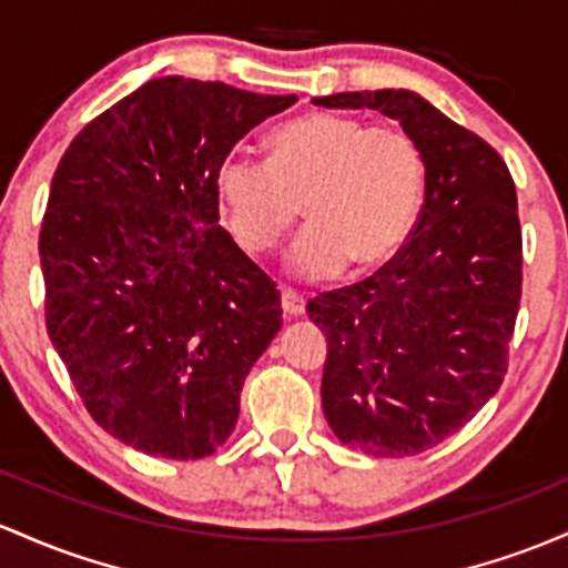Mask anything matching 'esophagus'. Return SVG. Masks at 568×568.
I'll return each mask as SVG.
<instances>
[{
  "instance_id": "esophagus-1",
  "label": "esophagus",
  "mask_w": 568,
  "mask_h": 568,
  "mask_svg": "<svg viewBox=\"0 0 568 568\" xmlns=\"http://www.w3.org/2000/svg\"><path fill=\"white\" fill-rule=\"evenodd\" d=\"M280 304H283L285 317H298L304 313V298L294 294V291H283V296H280Z\"/></svg>"
}]
</instances>
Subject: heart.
Segmentation results:
<instances>
[{"mask_svg": "<svg viewBox=\"0 0 568 568\" xmlns=\"http://www.w3.org/2000/svg\"><path fill=\"white\" fill-rule=\"evenodd\" d=\"M272 159L232 151L215 170L229 229L247 253H266L298 213L285 266L298 280L334 277L353 264L375 270L402 251L420 210L426 164L420 145L394 123L313 112L274 129Z\"/></svg>", "mask_w": 568, "mask_h": 568, "instance_id": "obj_1", "label": "heart"}]
</instances>
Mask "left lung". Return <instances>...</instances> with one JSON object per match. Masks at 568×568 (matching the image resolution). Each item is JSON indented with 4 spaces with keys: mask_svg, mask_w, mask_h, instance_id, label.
Returning <instances> with one entry per match:
<instances>
[{
    "mask_svg": "<svg viewBox=\"0 0 568 568\" xmlns=\"http://www.w3.org/2000/svg\"><path fill=\"white\" fill-rule=\"evenodd\" d=\"M379 110L415 136L423 210L394 258L307 304L326 334L321 398L342 445L417 456L469 423L507 375L523 285L513 174L494 148L407 89L315 97Z\"/></svg>",
    "mask_w": 568,
    "mask_h": 568,
    "instance_id": "8db88e82",
    "label": "left lung"
}]
</instances>
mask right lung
<instances>
[{
  "label": "right lung",
  "mask_w": 568,
  "mask_h": 568,
  "mask_svg": "<svg viewBox=\"0 0 568 568\" xmlns=\"http://www.w3.org/2000/svg\"><path fill=\"white\" fill-rule=\"evenodd\" d=\"M296 102L148 80L61 155L40 232L45 323L93 420L148 456H213L283 326L280 291L217 226L215 170Z\"/></svg>",
  "instance_id": "add662e5"
}]
</instances>
